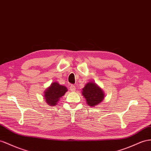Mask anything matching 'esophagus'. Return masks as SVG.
<instances>
[{"mask_svg":"<svg viewBox=\"0 0 151 151\" xmlns=\"http://www.w3.org/2000/svg\"><path fill=\"white\" fill-rule=\"evenodd\" d=\"M69 88H70V90L72 92H75L76 91V87L74 86V85H71Z\"/></svg>","mask_w":151,"mask_h":151,"instance_id":"obj_1","label":"esophagus"}]
</instances>
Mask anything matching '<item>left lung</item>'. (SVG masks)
I'll list each match as a JSON object with an SVG mask.
<instances>
[{
  "instance_id": "left-lung-1",
  "label": "left lung",
  "mask_w": 151,
  "mask_h": 151,
  "mask_svg": "<svg viewBox=\"0 0 151 151\" xmlns=\"http://www.w3.org/2000/svg\"><path fill=\"white\" fill-rule=\"evenodd\" d=\"M82 93L86 99L87 105L92 107L98 106L105 98V92L94 82L87 83L82 88Z\"/></svg>"
}]
</instances>
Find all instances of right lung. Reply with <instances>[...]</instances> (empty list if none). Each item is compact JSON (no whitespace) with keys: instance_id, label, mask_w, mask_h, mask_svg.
Masks as SVG:
<instances>
[{"instance_id":"obj_1","label":"right lung","mask_w":151,"mask_h":151,"mask_svg":"<svg viewBox=\"0 0 151 151\" xmlns=\"http://www.w3.org/2000/svg\"><path fill=\"white\" fill-rule=\"evenodd\" d=\"M68 91V88L64 86H61L59 83L55 82L52 83L45 91L44 99L45 102L50 106L57 105L60 98L63 96Z\"/></svg>"}]
</instances>
